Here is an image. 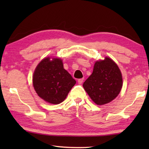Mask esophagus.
<instances>
[{
	"label": "esophagus",
	"instance_id": "1",
	"mask_svg": "<svg viewBox=\"0 0 149 149\" xmlns=\"http://www.w3.org/2000/svg\"><path fill=\"white\" fill-rule=\"evenodd\" d=\"M84 78H81V79H78V84H81L83 82H84Z\"/></svg>",
	"mask_w": 149,
	"mask_h": 149
}]
</instances>
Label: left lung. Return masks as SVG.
<instances>
[{"instance_id":"1","label":"left lung","mask_w":149,"mask_h":149,"mask_svg":"<svg viewBox=\"0 0 149 149\" xmlns=\"http://www.w3.org/2000/svg\"><path fill=\"white\" fill-rule=\"evenodd\" d=\"M123 85L118 65L108 57L95 63L92 74L84 83L85 91L97 105L110 102L119 95Z\"/></svg>"}]
</instances>
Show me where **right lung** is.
I'll use <instances>...</instances> for the list:
<instances>
[{
  "instance_id": "obj_1",
  "label": "right lung",
  "mask_w": 149,
  "mask_h": 149,
  "mask_svg": "<svg viewBox=\"0 0 149 149\" xmlns=\"http://www.w3.org/2000/svg\"><path fill=\"white\" fill-rule=\"evenodd\" d=\"M75 83L64 68L62 60L56 58L42 60L33 75V85L37 94L50 104H58L64 101Z\"/></svg>"
}]
</instances>
